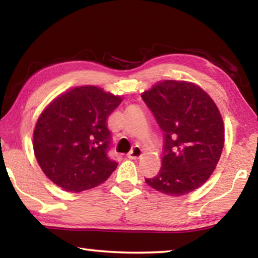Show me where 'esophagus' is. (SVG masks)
I'll list each match as a JSON object with an SVG mask.
<instances>
[{
    "label": "esophagus",
    "instance_id": "esophagus-1",
    "mask_svg": "<svg viewBox=\"0 0 258 258\" xmlns=\"http://www.w3.org/2000/svg\"><path fill=\"white\" fill-rule=\"evenodd\" d=\"M141 156H142V149L140 147L135 146V147H133V149L130 151V154H128L127 157L130 159H138Z\"/></svg>",
    "mask_w": 258,
    "mask_h": 258
}]
</instances>
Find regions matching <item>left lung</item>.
<instances>
[{"label": "left lung", "mask_w": 258, "mask_h": 258, "mask_svg": "<svg viewBox=\"0 0 258 258\" xmlns=\"http://www.w3.org/2000/svg\"><path fill=\"white\" fill-rule=\"evenodd\" d=\"M164 132L159 173L146 178L161 194L180 197L198 189L215 169L224 146V126L212 98L198 85L164 81L142 93Z\"/></svg>", "instance_id": "1"}]
</instances>
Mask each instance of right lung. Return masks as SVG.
<instances>
[{"mask_svg":"<svg viewBox=\"0 0 258 258\" xmlns=\"http://www.w3.org/2000/svg\"><path fill=\"white\" fill-rule=\"evenodd\" d=\"M121 98L97 86H78L54 99L34 130L35 157L45 175L66 191L101 184L117 164L108 156L107 119Z\"/></svg>","mask_w":258,"mask_h":258,"instance_id":"1","label":"right lung"}]
</instances>
